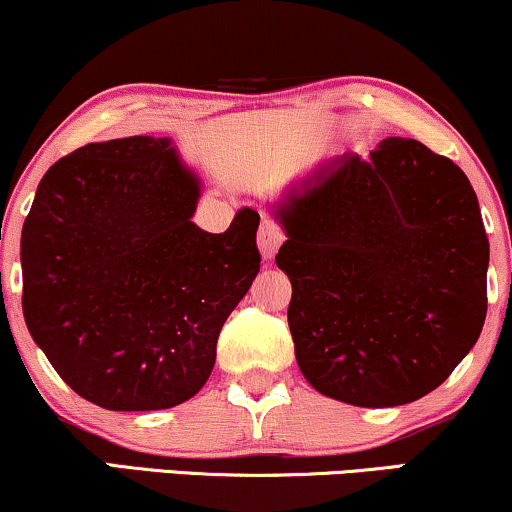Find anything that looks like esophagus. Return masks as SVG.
<instances>
[{
	"label": "esophagus",
	"mask_w": 512,
	"mask_h": 512,
	"mask_svg": "<svg viewBox=\"0 0 512 512\" xmlns=\"http://www.w3.org/2000/svg\"><path fill=\"white\" fill-rule=\"evenodd\" d=\"M283 241H286V234L276 222L271 219H264L260 226V236H257V245H260V252L264 260H271L276 255V250L281 248Z\"/></svg>",
	"instance_id": "esophagus-1"
}]
</instances>
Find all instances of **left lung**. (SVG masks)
Returning a JSON list of instances; mask_svg holds the SVG:
<instances>
[{
	"label": "left lung",
	"mask_w": 512,
	"mask_h": 512,
	"mask_svg": "<svg viewBox=\"0 0 512 512\" xmlns=\"http://www.w3.org/2000/svg\"><path fill=\"white\" fill-rule=\"evenodd\" d=\"M288 326L314 390L385 409L449 378L487 316L489 238L461 167L416 139L340 155L278 208Z\"/></svg>",
	"instance_id": "1"
}]
</instances>
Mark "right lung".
I'll return each mask as SVG.
<instances>
[{
	"label": "right lung",
	"instance_id": "add662e5",
	"mask_svg": "<svg viewBox=\"0 0 512 512\" xmlns=\"http://www.w3.org/2000/svg\"><path fill=\"white\" fill-rule=\"evenodd\" d=\"M196 174L170 139L87 144L44 174L21 236L23 316L73 390L158 411L210 378L224 321L260 271V215L224 234L191 222Z\"/></svg>",
	"mask_w": 512,
	"mask_h": 512
}]
</instances>
